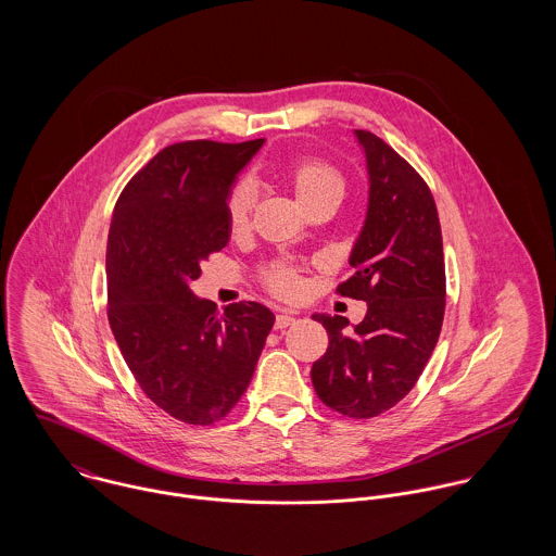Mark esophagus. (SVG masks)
I'll return each mask as SVG.
<instances>
[{
    "instance_id": "34e87169",
    "label": "esophagus",
    "mask_w": 556,
    "mask_h": 556,
    "mask_svg": "<svg viewBox=\"0 0 556 556\" xmlns=\"http://www.w3.org/2000/svg\"><path fill=\"white\" fill-rule=\"evenodd\" d=\"M295 320H298V318L293 317V315H289V313H278L274 327H276V329H287V327L295 325Z\"/></svg>"
}]
</instances>
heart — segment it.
<instances>
[{
	"instance_id": "obj_1",
	"label": "heart",
	"mask_w": 556,
	"mask_h": 556,
	"mask_svg": "<svg viewBox=\"0 0 556 556\" xmlns=\"http://www.w3.org/2000/svg\"><path fill=\"white\" fill-rule=\"evenodd\" d=\"M285 175L291 181L302 205H308L311 201H315L323 194H329V192L342 194V188H344L340 170L323 160H289L285 164ZM252 205H254V186L248 179H239L238 184L231 188V192L227 197V205H225L227 225L233 233L245 229V225L250 220ZM261 280L274 295H280V298H293L302 289L300 274L289 263L267 265L261 271Z\"/></svg>"
}]
</instances>
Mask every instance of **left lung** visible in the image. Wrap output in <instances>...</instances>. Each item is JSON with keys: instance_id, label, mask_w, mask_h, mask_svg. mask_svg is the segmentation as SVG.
Returning <instances> with one entry per match:
<instances>
[{"instance_id": "8db88e82", "label": "left lung", "mask_w": 556, "mask_h": 556, "mask_svg": "<svg viewBox=\"0 0 556 556\" xmlns=\"http://www.w3.org/2000/svg\"><path fill=\"white\" fill-rule=\"evenodd\" d=\"M370 173L364 231L351 252L355 274L336 293L368 313L344 336V317L315 315L329 336L313 364L323 404L351 419L396 406L424 372L445 315V258L434 197L424 177L368 130H355Z\"/></svg>"}]
</instances>
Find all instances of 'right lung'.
<instances>
[{"instance_id":"obj_1","label":"right lung","mask_w":556,"mask_h":556,"mask_svg":"<svg viewBox=\"0 0 556 556\" xmlns=\"http://www.w3.org/2000/svg\"><path fill=\"white\" fill-rule=\"evenodd\" d=\"M261 146L173 143L135 173L113 210L109 323L143 394L184 424L212 426L233 410L274 325L263 304L218 313L188 287L227 245L231 184Z\"/></svg>"}]
</instances>
